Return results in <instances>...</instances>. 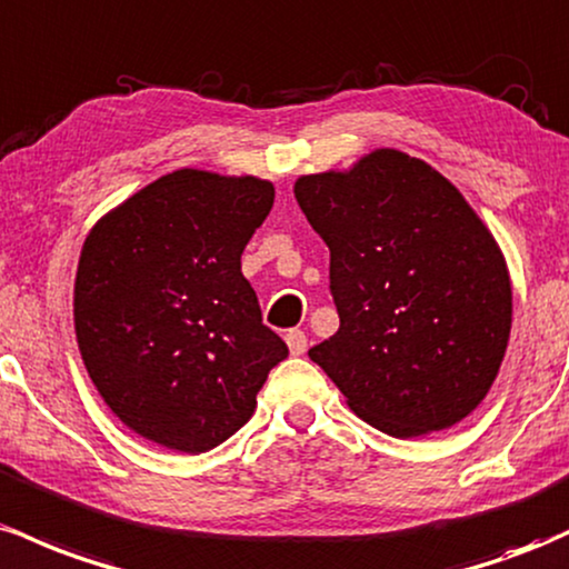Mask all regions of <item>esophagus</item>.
<instances>
[{
  "label": "esophagus",
  "instance_id": "esophagus-1",
  "mask_svg": "<svg viewBox=\"0 0 569 569\" xmlns=\"http://www.w3.org/2000/svg\"><path fill=\"white\" fill-rule=\"evenodd\" d=\"M287 347H290V355L301 357L306 352V347H309V338H306L303 330H287L284 336Z\"/></svg>",
  "mask_w": 569,
  "mask_h": 569
}]
</instances>
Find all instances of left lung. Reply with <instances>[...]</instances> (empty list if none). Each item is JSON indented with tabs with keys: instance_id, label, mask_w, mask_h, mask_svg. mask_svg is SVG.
<instances>
[{
	"instance_id": "1",
	"label": "left lung",
	"mask_w": 569,
	"mask_h": 569,
	"mask_svg": "<svg viewBox=\"0 0 569 569\" xmlns=\"http://www.w3.org/2000/svg\"><path fill=\"white\" fill-rule=\"evenodd\" d=\"M330 250L336 336L309 357L360 419L395 438L446 430L487 398L506 357V258L430 163L376 150L296 182Z\"/></svg>"
}]
</instances>
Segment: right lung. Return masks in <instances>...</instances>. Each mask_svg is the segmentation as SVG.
<instances>
[{
	"label": "right lung",
	"mask_w": 569,
	"mask_h": 569,
	"mask_svg": "<svg viewBox=\"0 0 569 569\" xmlns=\"http://www.w3.org/2000/svg\"><path fill=\"white\" fill-rule=\"evenodd\" d=\"M273 184L180 169L88 233L74 333L88 376L133 432L201 455L247 425L287 343L266 328L241 252Z\"/></svg>",
	"instance_id": "obj_1"
}]
</instances>
